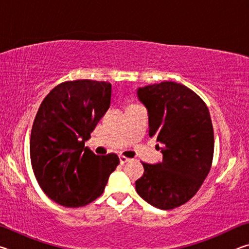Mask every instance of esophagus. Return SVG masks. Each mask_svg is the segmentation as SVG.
I'll use <instances>...</instances> for the list:
<instances>
[{"mask_svg":"<svg viewBox=\"0 0 249 249\" xmlns=\"http://www.w3.org/2000/svg\"><path fill=\"white\" fill-rule=\"evenodd\" d=\"M129 158L125 157V156H120V162L122 163V165H124V163H126L127 161H129Z\"/></svg>","mask_w":249,"mask_h":249,"instance_id":"1","label":"esophagus"}]
</instances>
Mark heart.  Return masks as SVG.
Instances as JSON below:
<instances>
[{
	"instance_id": "heart-1",
	"label": "heart",
	"mask_w": 249,
	"mask_h": 249,
	"mask_svg": "<svg viewBox=\"0 0 249 249\" xmlns=\"http://www.w3.org/2000/svg\"><path fill=\"white\" fill-rule=\"evenodd\" d=\"M132 105H134V104H132Z\"/></svg>"
}]
</instances>
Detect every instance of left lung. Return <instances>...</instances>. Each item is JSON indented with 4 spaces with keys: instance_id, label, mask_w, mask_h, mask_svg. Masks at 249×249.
<instances>
[{
    "instance_id": "1",
    "label": "left lung",
    "mask_w": 249,
    "mask_h": 249,
    "mask_svg": "<svg viewBox=\"0 0 249 249\" xmlns=\"http://www.w3.org/2000/svg\"><path fill=\"white\" fill-rule=\"evenodd\" d=\"M148 112L149 137L161 147L162 161L146 163L136 191L155 208L171 210L195 196L209 175L214 133L209 108L183 84L165 81L137 90Z\"/></svg>"
}]
</instances>
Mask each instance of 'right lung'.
<instances>
[{
	"mask_svg": "<svg viewBox=\"0 0 249 249\" xmlns=\"http://www.w3.org/2000/svg\"><path fill=\"white\" fill-rule=\"evenodd\" d=\"M111 83L66 81L49 92L34 120L31 161L37 182L49 199L66 208L91 203L102 195L119 156L95 155L84 142L111 103Z\"/></svg>",
	"mask_w": 249,
	"mask_h": 249,
	"instance_id": "add662e5",
	"label": "right lung"
}]
</instances>
